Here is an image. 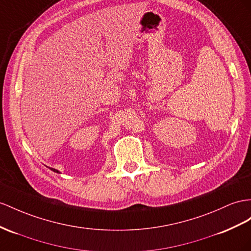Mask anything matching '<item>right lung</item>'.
<instances>
[{
  "label": "right lung",
  "mask_w": 251,
  "mask_h": 251,
  "mask_svg": "<svg viewBox=\"0 0 251 251\" xmlns=\"http://www.w3.org/2000/svg\"><path fill=\"white\" fill-rule=\"evenodd\" d=\"M50 171H53V172H55V173H60L59 171H57V170H55V169H50Z\"/></svg>",
  "instance_id": "1"
}]
</instances>
